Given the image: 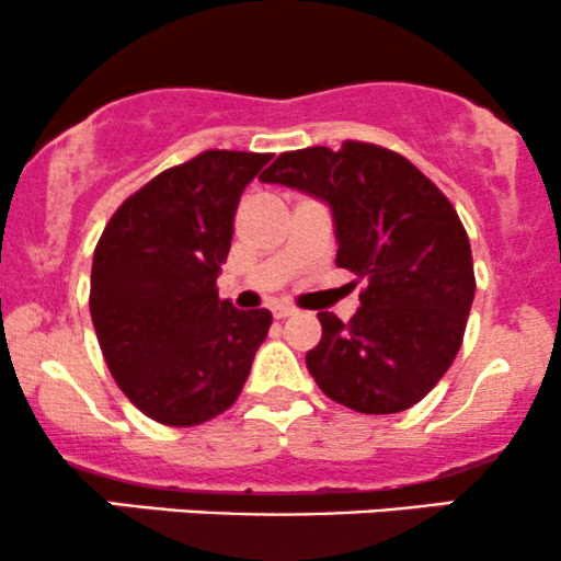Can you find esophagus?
<instances>
[{
    "label": "esophagus",
    "instance_id": "esophagus-1",
    "mask_svg": "<svg viewBox=\"0 0 561 561\" xmlns=\"http://www.w3.org/2000/svg\"><path fill=\"white\" fill-rule=\"evenodd\" d=\"M271 313H274V319H287V317H293L295 309H293V306H287V304H279V306H274V309H271Z\"/></svg>",
    "mask_w": 561,
    "mask_h": 561
}]
</instances>
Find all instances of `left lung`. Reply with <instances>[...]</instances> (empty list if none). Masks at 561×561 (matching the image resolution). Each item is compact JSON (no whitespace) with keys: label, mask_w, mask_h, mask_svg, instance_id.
Masks as SVG:
<instances>
[{"label":"left lung","mask_w":561,"mask_h":561,"mask_svg":"<svg viewBox=\"0 0 561 561\" xmlns=\"http://www.w3.org/2000/svg\"><path fill=\"white\" fill-rule=\"evenodd\" d=\"M261 181L324 202L335 263L367 279L348 324L319 311L322 341L306 354L319 389L365 415L421 402L450 370L477 290L447 196L402 153L356 140L282 153Z\"/></svg>","instance_id":"obj_1"}]
</instances>
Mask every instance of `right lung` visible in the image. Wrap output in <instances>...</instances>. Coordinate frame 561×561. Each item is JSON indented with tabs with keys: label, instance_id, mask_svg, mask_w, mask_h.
Returning <instances> with one entry per match:
<instances>
[{
	"label": "right lung",
	"instance_id": "right-lung-1",
	"mask_svg": "<svg viewBox=\"0 0 561 561\" xmlns=\"http://www.w3.org/2000/svg\"><path fill=\"white\" fill-rule=\"evenodd\" d=\"M271 153L205 151L159 172L114 213L92 255L90 313L125 397L164 426H196L237 402L271 313L215 290L233 213Z\"/></svg>",
	"mask_w": 561,
	"mask_h": 561
}]
</instances>
